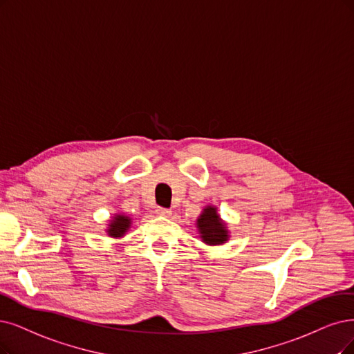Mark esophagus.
<instances>
[{"label":"esophagus","instance_id":"esophagus-1","mask_svg":"<svg viewBox=\"0 0 354 354\" xmlns=\"http://www.w3.org/2000/svg\"><path fill=\"white\" fill-rule=\"evenodd\" d=\"M156 214H157V216H163V217H169L170 214H172V212H170L169 208L159 207V208H157V210H156Z\"/></svg>","mask_w":354,"mask_h":354}]
</instances>
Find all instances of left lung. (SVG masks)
I'll return each mask as SVG.
<instances>
[{
    "label": "left lung",
    "instance_id": "8db88e82",
    "mask_svg": "<svg viewBox=\"0 0 354 354\" xmlns=\"http://www.w3.org/2000/svg\"><path fill=\"white\" fill-rule=\"evenodd\" d=\"M197 226H198L201 238L205 243L218 245V243H225L227 241L226 226L221 223V220L214 207L204 208L203 214L197 220Z\"/></svg>",
    "mask_w": 354,
    "mask_h": 354
}]
</instances>
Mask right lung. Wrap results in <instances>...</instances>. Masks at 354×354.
Listing matches in <instances>:
<instances>
[{
  "instance_id": "1",
  "label": "right lung",
  "mask_w": 354,
  "mask_h": 354,
  "mask_svg": "<svg viewBox=\"0 0 354 354\" xmlns=\"http://www.w3.org/2000/svg\"><path fill=\"white\" fill-rule=\"evenodd\" d=\"M129 225H131L129 218L127 216H121L120 214V216H116L112 220V223L109 225V229H108V233L111 234V236H113V238H120L128 230Z\"/></svg>"
}]
</instances>
